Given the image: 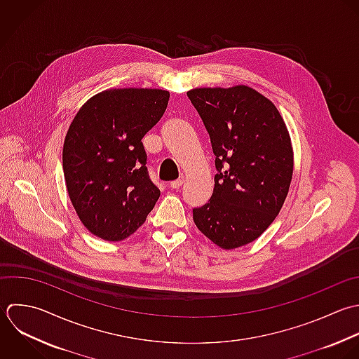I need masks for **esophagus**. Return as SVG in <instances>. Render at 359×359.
Returning <instances> with one entry per match:
<instances>
[{"label": "esophagus", "instance_id": "esophagus-1", "mask_svg": "<svg viewBox=\"0 0 359 359\" xmlns=\"http://www.w3.org/2000/svg\"><path fill=\"white\" fill-rule=\"evenodd\" d=\"M183 183H184V179L182 177V179H177V180H173V182H170L169 187H172V189H179V187H180Z\"/></svg>", "mask_w": 359, "mask_h": 359}]
</instances>
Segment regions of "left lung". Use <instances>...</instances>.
Instances as JSON below:
<instances>
[{"label": "left lung", "mask_w": 359, "mask_h": 359, "mask_svg": "<svg viewBox=\"0 0 359 359\" xmlns=\"http://www.w3.org/2000/svg\"><path fill=\"white\" fill-rule=\"evenodd\" d=\"M187 96L211 140L217 175L207 204L193 210L197 228L222 249L256 241L278 215L292 179L287 126L253 88H197Z\"/></svg>", "instance_id": "1"}]
</instances>
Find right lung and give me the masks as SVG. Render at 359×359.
I'll return each instance as SVG.
<instances>
[{
    "instance_id": "right-lung-1",
    "label": "right lung",
    "mask_w": 359,
    "mask_h": 359,
    "mask_svg": "<svg viewBox=\"0 0 359 359\" xmlns=\"http://www.w3.org/2000/svg\"><path fill=\"white\" fill-rule=\"evenodd\" d=\"M169 100L162 89H109L92 96L74 117L62 148L68 196L95 236L118 242L147 219L161 191L147 169L142 137Z\"/></svg>"
}]
</instances>
